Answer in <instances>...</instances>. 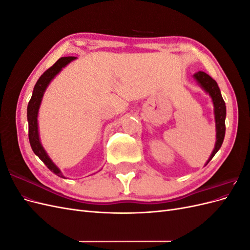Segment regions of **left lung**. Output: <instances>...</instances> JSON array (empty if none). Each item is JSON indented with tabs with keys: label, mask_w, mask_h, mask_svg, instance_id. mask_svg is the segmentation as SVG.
<instances>
[{
	"label": "left lung",
	"mask_w": 250,
	"mask_h": 250,
	"mask_svg": "<svg viewBox=\"0 0 250 250\" xmlns=\"http://www.w3.org/2000/svg\"><path fill=\"white\" fill-rule=\"evenodd\" d=\"M195 79L198 81L199 84L202 86V88L206 90L207 93L211 97L214 103V107H215V120H216V130H217V141H216V145L215 149L213 151V153L209 156L208 162L214 157V155L218 152V150L220 149L223 140H224V135H225V117H226V106H225V102L223 100V98L221 96L220 88H219L217 82L211 78L210 76L207 73L204 72H198L197 74L194 75Z\"/></svg>",
	"instance_id": "left-lung-1"
}]
</instances>
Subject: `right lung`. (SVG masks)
<instances>
[{
  "mask_svg": "<svg viewBox=\"0 0 250 250\" xmlns=\"http://www.w3.org/2000/svg\"><path fill=\"white\" fill-rule=\"evenodd\" d=\"M76 57H73V56L59 58L54 64H53L51 67H49V69L42 75L34 86L33 94H32L31 99H30L28 103V108H27V118H28V124H29V142H30V145H31L33 152L41 158V160L43 162V164L49 168V170H51L53 173H55L59 177H63L62 174L60 173V170L50 160V157L46 153V151H44L40 142L39 128H37V113H39L42 98L50 81L55 77V75H57L60 71H62V67H64L67 63L71 62Z\"/></svg>",
  "mask_w": 250,
  "mask_h": 250,
  "instance_id": "add662e5",
  "label": "right lung"
}]
</instances>
